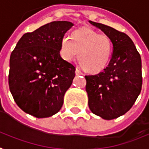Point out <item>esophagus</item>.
<instances>
[{"label": "esophagus", "mask_w": 149, "mask_h": 149, "mask_svg": "<svg viewBox=\"0 0 149 149\" xmlns=\"http://www.w3.org/2000/svg\"><path fill=\"white\" fill-rule=\"evenodd\" d=\"M75 73H76V75H81V74H82V72H81L80 71V69L78 68H76Z\"/></svg>", "instance_id": "1"}]
</instances>
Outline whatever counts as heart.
Listing matches in <instances>:
<instances>
[{"mask_svg":"<svg viewBox=\"0 0 149 149\" xmlns=\"http://www.w3.org/2000/svg\"><path fill=\"white\" fill-rule=\"evenodd\" d=\"M61 55L67 61H72L78 55L82 68L91 72L103 70L110 62L112 42L110 37L91 28L74 31L72 39L65 35L61 42Z\"/></svg>","mask_w":149,"mask_h":149,"instance_id":"1","label":"heart"}]
</instances>
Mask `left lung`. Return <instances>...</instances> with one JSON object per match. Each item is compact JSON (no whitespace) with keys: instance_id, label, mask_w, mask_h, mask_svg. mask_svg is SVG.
Wrapping results in <instances>:
<instances>
[{"instance_id":"1","label":"left lung","mask_w":149,"mask_h":149,"mask_svg":"<svg viewBox=\"0 0 149 149\" xmlns=\"http://www.w3.org/2000/svg\"><path fill=\"white\" fill-rule=\"evenodd\" d=\"M110 37L113 54L108 66L96 75L85 76L91 111L104 120L125 115L142 89V62L132 39L114 28L89 20Z\"/></svg>"}]
</instances>
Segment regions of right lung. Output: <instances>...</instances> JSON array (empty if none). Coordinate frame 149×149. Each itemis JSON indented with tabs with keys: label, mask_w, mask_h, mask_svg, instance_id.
Wrapping results in <instances>:
<instances>
[{
	"label": "right lung",
	"mask_w": 149,
	"mask_h": 149,
	"mask_svg": "<svg viewBox=\"0 0 149 149\" xmlns=\"http://www.w3.org/2000/svg\"><path fill=\"white\" fill-rule=\"evenodd\" d=\"M54 21L24 34L10 58L9 87L21 110L36 118L58 113L75 77V67L62 58L61 42L73 26Z\"/></svg>",
	"instance_id": "right-lung-1"
}]
</instances>
